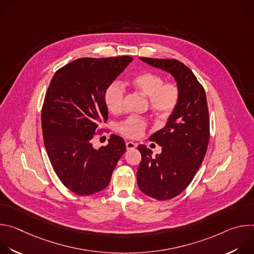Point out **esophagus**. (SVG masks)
Wrapping results in <instances>:
<instances>
[{"mask_svg": "<svg viewBox=\"0 0 254 254\" xmlns=\"http://www.w3.org/2000/svg\"><path fill=\"white\" fill-rule=\"evenodd\" d=\"M126 146H127V150L129 151V150H133L136 147V143L132 142V141H127L126 143Z\"/></svg>", "mask_w": 254, "mask_h": 254, "instance_id": "esophagus-1", "label": "esophagus"}]
</instances>
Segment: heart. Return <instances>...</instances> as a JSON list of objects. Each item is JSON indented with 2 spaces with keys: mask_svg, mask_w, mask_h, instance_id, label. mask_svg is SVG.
Instances as JSON below:
<instances>
[{
  "mask_svg": "<svg viewBox=\"0 0 254 254\" xmlns=\"http://www.w3.org/2000/svg\"><path fill=\"white\" fill-rule=\"evenodd\" d=\"M130 85L148 96L150 108L153 113L161 118H168L178 105L180 98L179 87L173 82H164V78L151 71H143L134 74L130 80ZM125 89L119 82L108 85L104 92V102L107 110L113 114L120 113L124 107ZM147 123L136 117H129L118 126V130L127 137L136 138L146 129Z\"/></svg>",
  "mask_w": 254,
  "mask_h": 254,
  "instance_id": "b5f03b06",
  "label": "heart"
}]
</instances>
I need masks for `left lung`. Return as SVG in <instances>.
<instances>
[{"instance_id":"left-lung-1","label":"left lung","mask_w":254,"mask_h":254,"mask_svg":"<svg viewBox=\"0 0 254 254\" xmlns=\"http://www.w3.org/2000/svg\"><path fill=\"white\" fill-rule=\"evenodd\" d=\"M139 59L171 73L180 91L178 105L167 125L150 137L162 147V153L152 157V151L144 144L137 147L141 155L136 173L139 190L160 201L170 200L190 185L206 155L210 134L206 93L192 70L182 62Z\"/></svg>"}]
</instances>
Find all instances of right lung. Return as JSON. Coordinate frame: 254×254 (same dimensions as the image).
Listing matches in <instances>:
<instances>
[{"instance_id": "add662e5", "label": "right lung", "mask_w": 254, "mask_h": 254, "mask_svg": "<svg viewBox=\"0 0 254 254\" xmlns=\"http://www.w3.org/2000/svg\"><path fill=\"white\" fill-rule=\"evenodd\" d=\"M133 59L130 56L79 58L58 69L47 89L41 124L44 144L61 183L79 196L105 189L121 157L123 137L112 134L95 150L91 140L108 118L106 87Z\"/></svg>"}]
</instances>
